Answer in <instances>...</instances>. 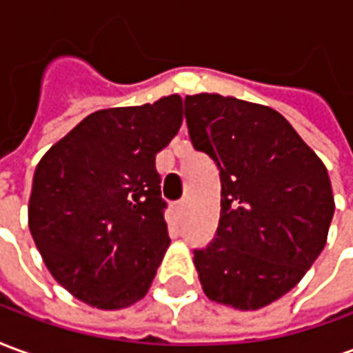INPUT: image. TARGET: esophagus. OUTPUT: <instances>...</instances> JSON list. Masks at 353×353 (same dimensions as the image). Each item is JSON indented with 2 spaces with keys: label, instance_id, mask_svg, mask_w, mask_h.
Masks as SVG:
<instances>
[{
  "label": "esophagus",
  "instance_id": "esophagus-1",
  "mask_svg": "<svg viewBox=\"0 0 353 353\" xmlns=\"http://www.w3.org/2000/svg\"><path fill=\"white\" fill-rule=\"evenodd\" d=\"M185 210H187V202H185V200H179V202H176V204H174V212H176L177 215L183 214Z\"/></svg>",
  "mask_w": 353,
  "mask_h": 353
}]
</instances>
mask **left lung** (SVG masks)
<instances>
[{
	"instance_id": "obj_1",
	"label": "left lung",
	"mask_w": 353,
	"mask_h": 353,
	"mask_svg": "<svg viewBox=\"0 0 353 353\" xmlns=\"http://www.w3.org/2000/svg\"><path fill=\"white\" fill-rule=\"evenodd\" d=\"M192 147L217 164L221 215L194 250L202 289L236 310H257L301 281L325 248L334 214L323 162L270 108L219 94L185 98Z\"/></svg>"
}]
</instances>
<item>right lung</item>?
Masks as SVG:
<instances>
[{"instance_id":"right-lung-1","label":"right lung","mask_w":353,"mask_h":353,"mask_svg":"<svg viewBox=\"0 0 353 353\" xmlns=\"http://www.w3.org/2000/svg\"><path fill=\"white\" fill-rule=\"evenodd\" d=\"M181 121L177 94L100 109L37 164L30 232L54 280L83 303L126 308L151 285L170 245L154 159Z\"/></svg>"}]
</instances>
